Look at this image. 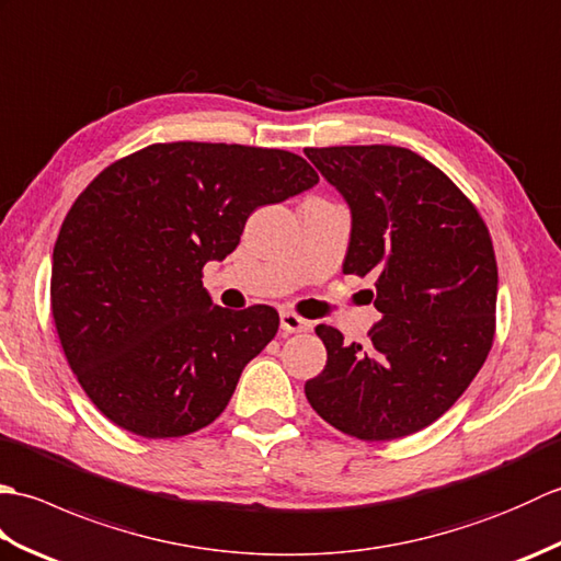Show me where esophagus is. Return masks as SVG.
Listing matches in <instances>:
<instances>
[{
  "label": "esophagus",
  "instance_id": "obj_1",
  "mask_svg": "<svg viewBox=\"0 0 561 561\" xmlns=\"http://www.w3.org/2000/svg\"><path fill=\"white\" fill-rule=\"evenodd\" d=\"M279 320H282V330L284 332H308V330L313 328L311 320H306V318H301L299 313H294V311H282Z\"/></svg>",
  "mask_w": 561,
  "mask_h": 561
}]
</instances>
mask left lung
<instances>
[{
	"mask_svg": "<svg viewBox=\"0 0 561 561\" xmlns=\"http://www.w3.org/2000/svg\"><path fill=\"white\" fill-rule=\"evenodd\" d=\"M352 209L342 272L376 274L380 320L368 344L318 325L328 364L306 398L362 440L410 436L478 376L496 328V257L480 211L450 178L402 147H308Z\"/></svg>",
	"mask_w": 561,
	"mask_h": 561,
	"instance_id": "8db88e82",
	"label": "left lung"
}]
</instances>
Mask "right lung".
<instances>
[{
    "instance_id": "right-lung-1",
    "label": "right lung",
    "mask_w": 561,
    "mask_h": 561,
    "mask_svg": "<svg viewBox=\"0 0 561 561\" xmlns=\"http://www.w3.org/2000/svg\"><path fill=\"white\" fill-rule=\"evenodd\" d=\"M316 183L284 149L169 141L117 159L75 199L53 250L50 308L69 368L113 424L178 438L226 410L279 313L211 304L202 267L233 253L257 207Z\"/></svg>"
}]
</instances>
